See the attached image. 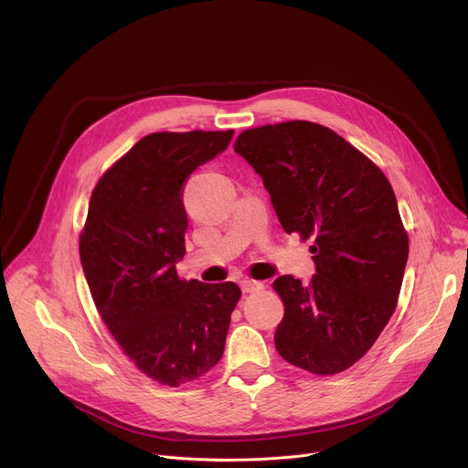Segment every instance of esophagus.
Here are the masks:
<instances>
[{"instance_id":"34e87169","label":"esophagus","mask_w":468,"mask_h":468,"mask_svg":"<svg viewBox=\"0 0 468 468\" xmlns=\"http://www.w3.org/2000/svg\"><path fill=\"white\" fill-rule=\"evenodd\" d=\"M263 288V282H258V280H250V278H242L240 280V290L244 293H252V292H258Z\"/></svg>"}]
</instances>
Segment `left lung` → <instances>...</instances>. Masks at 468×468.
Instances as JSON below:
<instances>
[{"label": "left lung", "mask_w": 468, "mask_h": 468, "mask_svg": "<svg viewBox=\"0 0 468 468\" xmlns=\"http://www.w3.org/2000/svg\"><path fill=\"white\" fill-rule=\"evenodd\" d=\"M235 152L263 178L286 233L313 237L316 274L278 276V354L314 375L346 370L397 306L409 237L386 175L325 126L304 120L242 132Z\"/></svg>", "instance_id": "obj_1"}]
</instances>
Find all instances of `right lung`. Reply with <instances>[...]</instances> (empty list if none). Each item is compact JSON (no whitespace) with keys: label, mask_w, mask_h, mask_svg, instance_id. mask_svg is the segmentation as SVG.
<instances>
[{"label":"right lung","mask_w":468,"mask_h":468,"mask_svg":"<svg viewBox=\"0 0 468 468\" xmlns=\"http://www.w3.org/2000/svg\"><path fill=\"white\" fill-rule=\"evenodd\" d=\"M233 133L146 135L90 199L79 250L91 299L120 348L164 386L192 382L220 361L240 297L235 282H186L175 267L188 229L182 184Z\"/></svg>","instance_id":"obj_1"}]
</instances>
